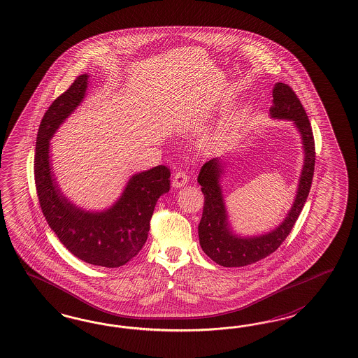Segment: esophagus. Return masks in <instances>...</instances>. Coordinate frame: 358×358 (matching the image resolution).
<instances>
[{
    "label": "esophagus",
    "mask_w": 358,
    "mask_h": 358,
    "mask_svg": "<svg viewBox=\"0 0 358 358\" xmlns=\"http://www.w3.org/2000/svg\"><path fill=\"white\" fill-rule=\"evenodd\" d=\"M187 181H189L187 174L185 173L184 171H178V172L174 173L173 178H172V185L174 187H181V186L187 184Z\"/></svg>",
    "instance_id": "34e87169"
}]
</instances>
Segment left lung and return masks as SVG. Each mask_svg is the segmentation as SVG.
<instances>
[{
	"label": "left lung",
	"mask_w": 358,
	"mask_h": 358,
	"mask_svg": "<svg viewBox=\"0 0 358 358\" xmlns=\"http://www.w3.org/2000/svg\"><path fill=\"white\" fill-rule=\"evenodd\" d=\"M271 118L293 120L303 141L304 165L298 194L293 207L281 226L259 238H243L232 235L219 186L222 166L217 159L207 162L198 174V182L205 195L202 219L198 224L199 244L213 261L226 268L245 266L265 259L285 241L299 217L313 184L315 169V141L311 123L302 102L292 87L277 83L273 89Z\"/></svg>",
	"instance_id": "1"
}]
</instances>
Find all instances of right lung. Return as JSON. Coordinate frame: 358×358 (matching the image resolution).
I'll use <instances>...</instances> for the list:
<instances>
[{
    "mask_svg": "<svg viewBox=\"0 0 358 358\" xmlns=\"http://www.w3.org/2000/svg\"><path fill=\"white\" fill-rule=\"evenodd\" d=\"M87 85V75L77 77L44 113L34 157L35 187L48 226L66 250L87 264L118 268L132 260L145 244L155 205L171 189V169L157 165L135 174L120 201L105 213H84L71 205L52 178L48 141L83 101Z\"/></svg>",
    "mask_w": 358,
    "mask_h": 358,
    "instance_id": "1",
    "label": "right lung"
}]
</instances>
